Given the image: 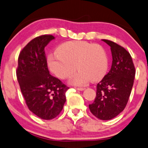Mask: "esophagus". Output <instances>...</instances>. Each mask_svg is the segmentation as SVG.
Returning <instances> with one entry per match:
<instances>
[{
	"label": "esophagus",
	"instance_id": "1",
	"mask_svg": "<svg viewBox=\"0 0 148 148\" xmlns=\"http://www.w3.org/2000/svg\"><path fill=\"white\" fill-rule=\"evenodd\" d=\"M76 89L79 90V91H84L85 89V88H82V87H76Z\"/></svg>",
	"mask_w": 148,
	"mask_h": 148
}]
</instances>
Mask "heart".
<instances>
[{
  "instance_id": "b5f03b06",
  "label": "heart",
  "mask_w": 148,
  "mask_h": 148,
  "mask_svg": "<svg viewBox=\"0 0 148 148\" xmlns=\"http://www.w3.org/2000/svg\"><path fill=\"white\" fill-rule=\"evenodd\" d=\"M49 69L59 78L71 77L77 70L79 72L71 79L74 85L83 86L91 80H100L108 70V57L101 46L84 41H69L57 48V52L48 56Z\"/></svg>"
}]
</instances>
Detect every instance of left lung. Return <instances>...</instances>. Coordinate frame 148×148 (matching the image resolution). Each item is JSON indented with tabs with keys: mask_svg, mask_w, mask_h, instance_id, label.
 <instances>
[{
	"mask_svg": "<svg viewBox=\"0 0 148 148\" xmlns=\"http://www.w3.org/2000/svg\"><path fill=\"white\" fill-rule=\"evenodd\" d=\"M111 47V68L96 86L94 103L90 111L99 119L107 121L117 116L128 101L134 82L136 69L130 53L122 46L108 40H102Z\"/></svg>",
	"mask_w": 148,
	"mask_h": 148,
	"instance_id": "obj_1",
	"label": "left lung"
}]
</instances>
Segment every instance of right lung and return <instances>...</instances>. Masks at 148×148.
<instances>
[{
	"label": "right lung",
	"mask_w": 148,
	"mask_h": 148,
	"mask_svg": "<svg viewBox=\"0 0 148 148\" xmlns=\"http://www.w3.org/2000/svg\"><path fill=\"white\" fill-rule=\"evenodd\" d=\"M53 39V35H43L27 43L20 52L16 70L27 108L44 120L53 119L60 114L69 88L49 74L45 47Z\"/></svg>",
	"instance_id": "add662e5"
}]
</instances>
